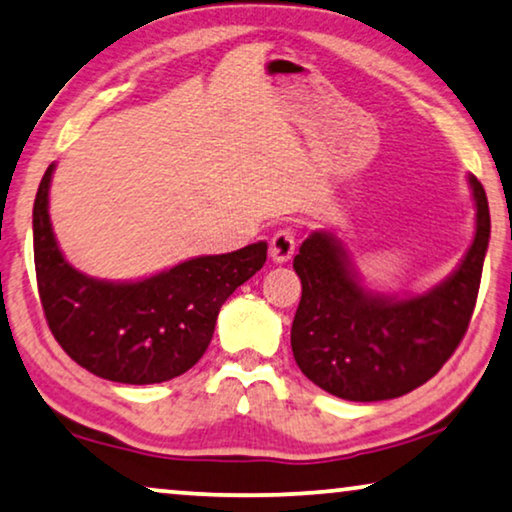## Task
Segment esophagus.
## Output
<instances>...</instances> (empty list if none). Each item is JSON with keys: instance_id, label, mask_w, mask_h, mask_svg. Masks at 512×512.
I'll use <instances>...</instances> for the list:
<instances>
[{"instance_id": "obj_1", "label": "esophagus", "mask_w": 512, "mask_h": 512, "mask_svg": "<svg viewBox=\"0 0 512 512\" xmlns=\"http://www.w3.org/2000/svg\"><path fill=\"white\" fill-rule=\"evenodd\" d=\"M294 248H297V232H294V227H280L271 239V259L276 264H283L294 255Z\"/></svg>"}]
</instances>
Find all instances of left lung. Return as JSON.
Returning <instances> with one entry per match:
<instances>
[{"label": "left lung", "instance_id": "8db88e82", "mask_svg": "<svg viewBox=\"0 0 512 512\" xmlns=\"http://www.w3.org/2000/svg\"><path fill=\"white\" fill-rule=\"evenodd\" d=\"M475 236L450 278L427 294L397 299L369 292L341 243L315 232L301 243L294 271L301 301L292 322L299 369L322 390L348 401H385L434 378L469 329L489 243L485 187L469 176Z\"/></svg>", "mask_w": 512, "mask_h": 512}]
</instances>
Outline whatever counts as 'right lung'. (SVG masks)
Returning <instances> with one entry per match:
<instances>
[{
    "instance_id": "1",
    "label": "right lung",
    "mask_w": 512,
    "mask_h": 512,
    "mask_svg": "<svg viewBox=\"0 0 512 512\" xmlns=\"http://www.w3.org/2000/svg\"><path fill=\"white\" fill-rule=\"evenodd\" d=\"M50 164L34 199V266L43 315L62 350L95 376L125 385L164 383L192 369L236 287L266 262V243L194 257L136 280L109 283L76 271L57 248L48 215Z\"/></svg>"
}]
</instances>
